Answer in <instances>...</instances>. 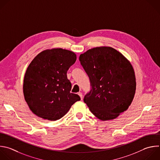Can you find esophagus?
<instances>
[{"label":"esophagus","instance_id":"1","mask_svg":"<svg viewBox=\"0 0 160 160\" xmlns=\"http://www.w3.org/2000/svg\"><path fill=\"white\" fill-rule=\"evenodd\" d=\"M78 95L80 97V98H81V100H82L83 99V95H82V92H78Z\"/></svg>","mask_w":160,"mask_h":160}]
</instances>
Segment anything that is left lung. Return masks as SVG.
I'll return each instance as SVG.
<instances>
[{
	"label": "left lung",
	"mask_w": 160,
	"mask_h": 160,
	"mask_svg": "<svg viewBox=\"0 0 160 160\" xmlns=\"http://www.w3.org/2000/svg\"><path fill=\"white\" fill-rule=\"evenodd\" d=\"M79 60L91 86L84 102L102 121L117 118L128 109L136 92V77L131 63L109 46L88 49L80 55Z\"/></svg>",
	"instance_id": "8db88e82"
}]
</instances>
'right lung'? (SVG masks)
Returning <instances> with one entry per match:
<instances>
[{
  "mask_svg": "<svg viewBox=\"0 0 160 160\" xmlns=\"http://www.w3.org/2000/svg\"><path fill=\"white\" fill-rule=\"evenodd\" d=\"M76 60L75 52L53 48L42 51L31 62L24 75L23 93L29 109L37 116L57 121L80 100L78 95L70 92L72 83L67 75Z\"/></svg>",
  "mask_w": 160,
  "mask_h": 160,
  "instance_id": "add662e5",
  "label": "right lung"
}]
</instances>
